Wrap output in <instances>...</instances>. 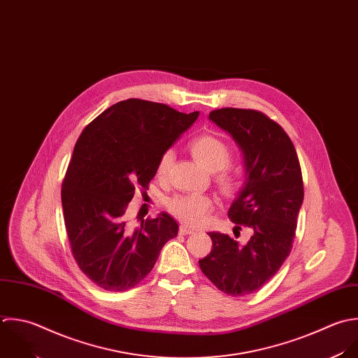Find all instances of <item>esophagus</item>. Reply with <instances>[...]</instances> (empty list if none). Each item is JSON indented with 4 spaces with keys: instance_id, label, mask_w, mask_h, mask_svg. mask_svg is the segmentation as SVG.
Here are the masks:
<instances>
[{
    "instance_id": "1",
    "label": "esophagus",
    "mask_w": 358,
    "mask_h": 358,
    "mask_svg": "<svg viewBox=\"0 0 358 358\" xmlns=\"http://www.w3.org/2000/svg\"><path fill=\"white\" fill-rule=\"evenodd\" d=\"M194 233H195V230H192V229H189L187 226H181L180 227V234L181 236H188V234H194Z\"/></svg>"
}]
</instances>
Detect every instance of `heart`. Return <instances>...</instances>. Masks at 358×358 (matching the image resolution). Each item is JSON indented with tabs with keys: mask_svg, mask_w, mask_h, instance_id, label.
I'll return each instance as SVG.
<instances>
[{
	"mask_svg": "<svg viewBox=\"0 0 358 358\" xmlns=\"http://www.w3.org/2000/svg\"><path fill=\"white\" fill-rule=\"evenodd\" d=\"M189 150L210 171H215L217 184L224 192L237 188L238 177L229 164L231 150L229 145L216 135L202 134L189 142ZM173 152L166 150L157 162V177L164 178L173 163ZM167 208L173 216L188 226H199L213 209V199L205 194H178L169 199Z\"/></svg>",
	"mask_w": 358,
	"mask_h": 358,
	"instance_id": "obj_1",
	"label": "heart"
}]
</instances>
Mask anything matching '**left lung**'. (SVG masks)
<instances>
[{"mask_svg":"<svg viewBox=\"0 0 358 358\" xmlns=\"http://www.w3.org/2000/svg\"><path fill=\"white\" fill-rule=\"evenodd\" d=\"M209 117L243 149L247 181L229 217L252 237L241 247L229 234L209 233L212 251L199 268L220 292L245 296L266 285L292 252L304 199L301 167L292 139L265 113L224 107Z\"/></svg>","mask_w":358,"mask_h":358,"instance_id":"left-lung-1","label":"left lung"}]
</instances>
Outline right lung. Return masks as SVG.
Here are the masks:
<instances>
[{
  "instance_id": "right-lung-1",
  "label": "right lung",
  "mask_w": 358,
  "mask_h": 358,
  "mask_svg": "<svg viewBox=\"0 0 358 358\" xmlns=\"http://www.w3.org/2000/svg\"><path fill=\"white\" fill-rule=\"evenodd\" d=\"M199 113L142 99L118 101L79 135L61 202L68 241L79 269L100 289L125 292L153 269L163 245L178 233L167 213L134 227L127 216L135 191L146 192L157 162Z\"/></svg>"
}]
</instances>
